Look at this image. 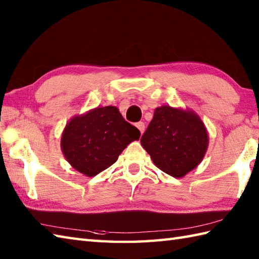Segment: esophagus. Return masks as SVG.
Instances as JSON below:
<instances>
[{
	"label": "esophagus",
	"mask_w": 259,
	"mask_h": 259,
	"mask_svg": "<svg viewBox=\"0 0 259 259\" xmlns=\"http://www.w3.org/2000/svg\"><path fill=\"white\" fill-rule=\"evenodd\" d=\"M136 126L139 129L141 135L145 133V123H144V122H141V121H140V122H137V123H136Z\"/></svg>",
	"instance_id": "34e87169"
}]
</instances>
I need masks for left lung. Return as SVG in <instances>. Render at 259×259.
I'll return each mask as SVG.
<instances>
[{"instance_id":"1","label":"left lung","mask_w":259,"mask_h":259,"mask_svg":"<svg viewBox=\"0 0 259 259\" xmlns=\"http://www.w3.org/2000/svg\"><path fill=\"white\" fill-rule=\"evenodd\" d=\"M140 141L159 169L180 178L201 162L208 134L194 111L162 106L155 110Z\"/></svg>"}]
</instances>
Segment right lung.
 <instances>
[{
	"label": "right lung",
	"instance_id": "add662e5",
	"mask_svg": "<svg viewBox=\"0 0 259 259\" xmlns=\"http://www.w3.org/2000/svg\"><path fill=\"white\" fill-rule=\"evenodd\" d=\"M139 138L140 131L126 122L118 108L98 107L69 121L61 149L75 170L93 177L113 164L125 147Z\"/></svg>",
	"mask_w": 259,
	"mask_h": 259
}]
</instances>
